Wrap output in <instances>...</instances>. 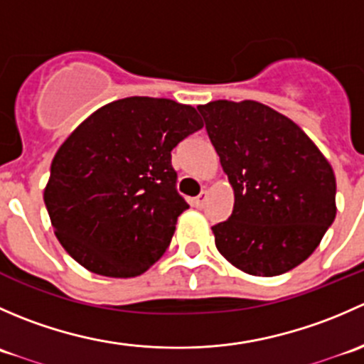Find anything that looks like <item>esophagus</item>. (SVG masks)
<instances>
[{"mask_svg": "<svg viewBox=\"0 0 364 364\" xmlns=\"http://www.w3.org/2000/svg\"><path fill=\"white\" fill-rule=\"evenodd\" d=\"M205 200H208V192H203L199 197H196V199H193V204H196V208L200 209V208H204Z\"/></svg>", "mask_w": 364, "mask_h": 364, "instance_id": "34e87169", "label": "esophagus"}]
</instances>
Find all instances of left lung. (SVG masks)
I'll list each match as a JSON object with an SVG mask.
<instances>
[{
    "mask_svg": "<svg viewBox=\"0 0 364 364\" xmlns=\"http://www.w3.org/2000/svg\"><path fill=\"white\" fill-rule=\"evenodd\" d=\"M234 190V211L211 227L218 252L253 277H278L314 253L336 216V178L315 142L255 100L199 105Z\"/></svg>",
    "mask_w": 364,
    "mask_h": 364,
    "instance_id": "8db88e82",
    "label": "left lung"
}]
</instances>
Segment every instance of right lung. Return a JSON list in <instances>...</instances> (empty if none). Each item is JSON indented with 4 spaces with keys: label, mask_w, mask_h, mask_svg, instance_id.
<instances>
[{
    "label": "right lung",
    "mask_w": 364,
    "mask_h": 364,
    "mask_svg": "<svg viewBox=\"0 0 364 364\" xmlns=\"http://www.w3.org/2000/svg\"><path fill=\"white\" fill-rule=\"evenodd\" d=\"M200 128L192 105L168 98H121L87 116L56 151L43 188L68 255L102 277L146 273L188 209L171 151Z\"/></svg>",
    "instance_id": "obj_1"
}]
</instances>
